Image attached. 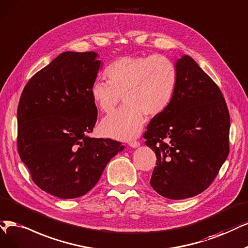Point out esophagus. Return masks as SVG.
Listing matches in <instances>:
<instances>
[{"label": "esophagus", "mask_w": 248, "mask_h": 248, "mask_svg": "<svg viewBox=\"0 0 248 248\" xmlns=\"http://www.w3.org/2000/svg\"><path fill=\"white\" fill-rule=\"evenodd\" d=\"M129 145L131 146L132 148H137V147H139V146H140V142H138V141H130Z\"/></svg>", "instance_id": "esophagus-1"}]
</instances>
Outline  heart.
<instances>
[{"mask_svg": "<svg viewBox=\"0 0 248 248\" xmlns=\"http://www.w3.org/2000/svg\"><path fill=\"white\" fill-rule=\"evenodd\" d=\"M108 81L97 79L91 86V98L106 116L100 124L103 136L131 140L142 130L145 115L154 117L169 108L176 95L178 71L173 62L160 54L122 56L105 69Z\"/></svg>", "mask_w": 248, "mask_h": 248, "instance_id": "1", "label": "heart"}]
</instances>
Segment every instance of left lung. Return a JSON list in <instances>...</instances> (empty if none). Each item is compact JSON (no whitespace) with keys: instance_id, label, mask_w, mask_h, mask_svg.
<instances>
[{"instance_id":"8db88e82","label":"left lung","mask_w":248,"mask_h":248,"mask_svg":"<svg viewBox=\"0 0 248 248\" xmlns=\"http://www.w3.org/2000/svg\"><path fill=\"white\" fill-rule=\"evenodd\" d=\"M176 67V95L144 138L157 158L151 187L179 200L198 195L217 177L229 154L230 114L221 90L193 59L184 55Z\"/></svg>"}]
</instances>
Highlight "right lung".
<instances>
[{
  "label": "right lung",
  "instance_id": "right-lung-1",
  "mask_svg": "<svg viewBox=\"0 0 248 248\" xmlns=\"http://www.w3.org/2000/svg\"><path fill=\"white\" fill-rule=\"evenodd\" d=\"M95 52H64L27 81L17 109V148L35 185L62 199L85 195L121 142L91 138L97 107Z\"/></svg>",
  "mask_w": 248,
  "mask_h": 248
}]
</instances>
